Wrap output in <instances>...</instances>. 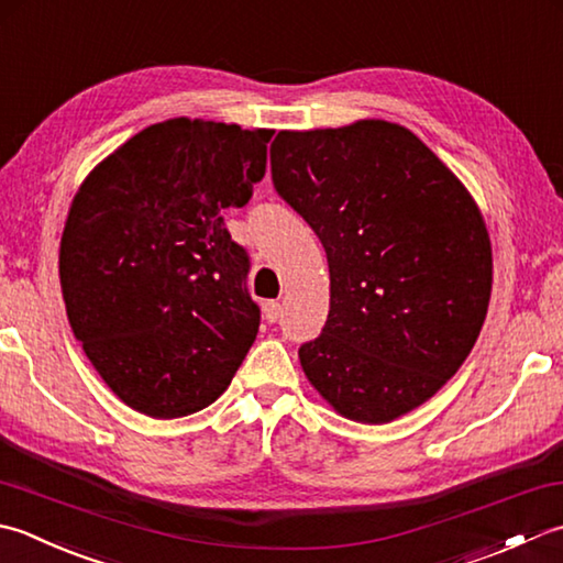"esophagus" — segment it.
Masks as SVG:
<instances>
[{"instance_id":"esophagus-1","label":"esophagus","mask_w":563,"mask_h":563,"mask_svg":"<svg viewBox=\"0 0 563 563\" xmlns=\"http://www.w3.org/2000/svg\"><path fill=\"white\" fill-rule=\"evenodd\" d=\"M262 313H265L267 323H277L279 316H282V303L279 301H265V306H262Z\"/></svg>"}]
</instances>
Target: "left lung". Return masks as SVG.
<instances>
[{
	"label": "left lung",
	"instance_id": "obj_1",
	"mask_svg": "<svg viewBox=\"0 0 563 563\" xmlns=\"http://www.w3.org/2000/svg\"><path fill=\"white\" fill-rule=\"evenodd\" d=\"M272 181L325 247L330 313L298 350L340 416L382 426L426 404L472 352L493 282L484 216L398 123L279 131Z\"/></svg>",
	"mask_w": 563,
	"mask_h": 563
}]
</instances>
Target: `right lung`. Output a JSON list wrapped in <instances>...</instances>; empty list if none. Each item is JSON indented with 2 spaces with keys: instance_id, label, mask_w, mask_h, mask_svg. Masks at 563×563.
<instances>
[{
  "instance_id": "1",
  "label": "right lung",
  "mask_w": 563,
  "mask_h": 563,
  "mask_svg": "<svg viewBox=\"0 0 563 563\" xmlns=\"http://www.w3.org/2000/svg\"><path fill=\"white\" fill-rule=\"evenodd\" d=\"M274 131L169 119L89 172L60 240L67 320L125 406L169 420L221 396L257 338L250 257L223 211L265 177Z\"/></svg>"
}]
</instances>
